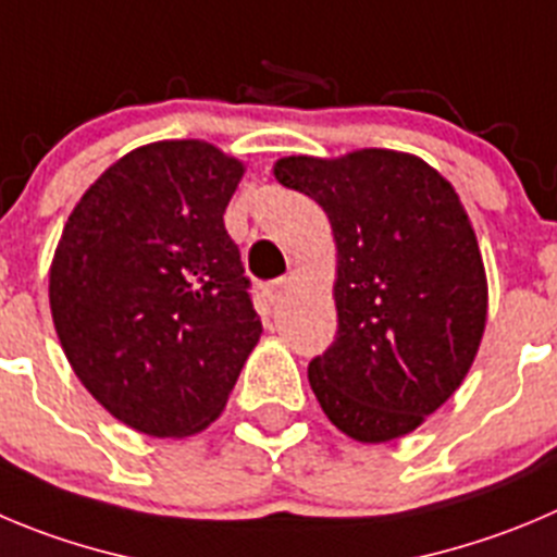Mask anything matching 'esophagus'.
I'll return each instance as SVG.
<instances>
[{"mask_svg": "<svg viewBox=\"0 0 557 557\" xmlns=\"http://www.w3.org/2000/svg\"><path fill=\"white\" fill-rule=\"evenodd\" d=\"M288 288H290V277H277V280H272V283L263 285V294H267L269 302L277 305Z\"/></svg>", "mask_w": 557, "mask_h": 557, "instance_id": "1", "label": "esophagus"}]
</instances>
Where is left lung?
<instances>
[{
	"mask_svg": "<svg viewBox=\"0 0 557 557\" xmlns=\"http://www.w3.org/2000/svg\"><path fill=\"white\" fill-rule=\"evenodd\" d=\"M274 178L313 197L337 244V335L308 366L326 418L389 443L461 384L486 326V272L454 186L423 159L366 148L288 156Z\"/></svg>",
	"mask_w": 557,
	"mask_h": 557,
	"instance_id": "left-lung-1",
	"label": "left lung"
}]
</instances>
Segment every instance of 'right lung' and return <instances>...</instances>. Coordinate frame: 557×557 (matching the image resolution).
I'll return each mask as SVG.
<instances>
[{
	"mask_svg": "<svg viewBox=\"0 0 557 557\" xmlns=\"http://www.w3.org/2000/svg\"><path fill=\"white\" fill-rule=\"evenodd\" d=\"M244 164L200 139L143 145L71 211L49 272L67 362L109 414L150 436L220 418L261 337L225 231Z\"/></svg>",
	"mask_w": 557,
	"mask_h": 557,
	"instance_id": "right-lung-1",
	"label": "right lung"
}]
</instances>
